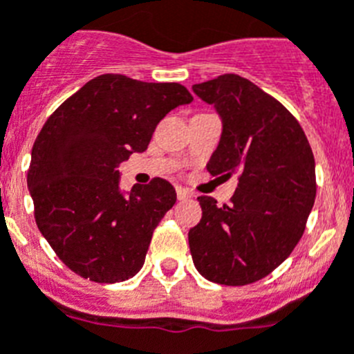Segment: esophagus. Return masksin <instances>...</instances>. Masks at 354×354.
Wrapping results in <instances>:
<instances>
[{"mask_svg":"<svg viewBox=\"0 0 354 354\" xmlns=\"http://www.w3.org/2000/svg\"><path fill=\"white\" fill-rule=\"evenodd\" d=\"M175 191H177V198H179V200H187V198H191V196H193V193H191L189 189H186V187H183V186H177V187H175Z\"/></svg>","mask_w":354,"mask_h":354,"instance_id":"esophagus-1","label":"esophagus"}]
</instances>
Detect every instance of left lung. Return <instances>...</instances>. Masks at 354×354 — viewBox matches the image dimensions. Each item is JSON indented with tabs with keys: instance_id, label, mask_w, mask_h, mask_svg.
Wrapping results in <instances>:
<instances>
[{
	"instance_id": "left-lung-1",
	"label": "left lung",
	"mask_w": 354,
	"mask_h": 354,
	"mask_svg": "<svg viewBox=\"0 0 354 354\" xmlns=\"http://www.w3.org/2000/svg\"><path fill=\"white\" fill-rule=\"evenodd\" d=\"M193 93L223 124L207 170L239 179L228 205L198 196L202 219L187 235L193 263L212 283H256L302 239L316 198L313 151L297 119L244 77L219 75Z\"/></svg>"
}]
</instances>
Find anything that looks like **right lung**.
Returning a JSON list of instances; mask_svg holds the SVG:
<instances>
[{
	"instance_id": "obj_1",
	"label": "right lung",
	"mask_w": 354,
	"mask_h": 354,
	"mask_svg": "<svg viewBox=\"0 0 354 354\" xmlns=\"http://www.w3.org/2000/svg\"><path fill=\"white\" fill-rule=\"evenodd\" d=\"M191 102L180 84L106 73L47 119L31 151L28 189L38 230L70 270L103 284L140 270L177 194L165 179L122 191L118 168L147 149L170 110Z\"/></svg>"
}]
</instances>
